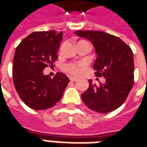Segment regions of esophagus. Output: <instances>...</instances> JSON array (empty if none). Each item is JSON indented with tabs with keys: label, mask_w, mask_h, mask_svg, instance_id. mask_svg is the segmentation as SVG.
<instances>
[{
	"label": "esophagus",
	"mask_w": 147,
	"mask_h": 147,
	"mask_svg": "<svg viewBox=\"0 0 147 147\" xmlns=\"http://www.w3.org/2000/svg\"><path fill=\"white\" fill-rule=\"evenodd\" d=\"M70 80L71 81V82H75V81H76V80H77V78H76V77L71 76L70 77Z\"/></svg>",
	"instance_id": "obj_1"
}]
</instances>
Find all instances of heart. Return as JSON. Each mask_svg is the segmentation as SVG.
Instances as JSON below:
<instances>
[{"mask_svg": "<svg viewBox=\"0 0 147 147\" xmlns=\"http://www.w3.org/2000/svg\"><path fill=\"white\" fill-rule=\"evenodd\" d=\"M82 66H83V64L80 63H69V64H65L64 66V68L69 73L77 75L80 73Z\"/></svg>", "mask_w": 147, "mask_h": 147, "instance_id": "b5f03b06", "label": "heart"}]
</instances>
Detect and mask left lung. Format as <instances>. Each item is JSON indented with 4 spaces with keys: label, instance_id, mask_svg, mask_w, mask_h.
<instances>
[{
    "label": "left lung",
    "instance_id": "8db88e82",
    "mask_svg": "<svg viewBox=\"0 0 147 147\" xmlns=\"http://www.w3.org/2000/svg\"><path fill=\"white\" fill-rule=\"evenodd\" d=\"M94 47L97 58L93 65L97 77L105 82L99 85L89 80V87L82 94L85 105L91 110L107 113L125 102L134 85V57L130 46L120 38L98 30H78Z\"/></svg>",
    "mask_w": 147,
    "mask_h": 147
}]
</instances>
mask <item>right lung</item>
Returning a JSON list of instances; mask_svg holds the SVG:
<instances>
[{"label":"right lung","mask_w":147,"mask_h":147,"mask_svg":"<svg viewBox=\"0 0 147 147\" xmlns=\"http://www.w3.org/2000/svg\"><path fill=\"white\" fill-rule=\"evenodd\" d=\"M63 33L56 30L37 31L18 45L12 64V79L21 100L35 110L54 106L62 98L69 83L66 75L57 72L53 79L43 74L57 60Z\"/></svg>","instance_id":"1"}]
</instances>
